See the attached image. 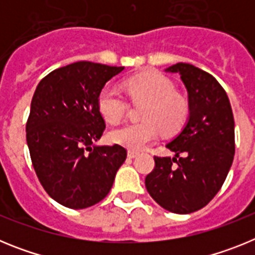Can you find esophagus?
<instances>
[{"label":"esophagus","mask_w":255,"mask_h":255,"mask_svg":"<svg viewBox=\"0 0 255 255\" xmlns=\"http://www.w3.org/2000/svg\"><path fill=\"white\" fill-rule=\"evenodd\" d=\"M139 153L136 152V150H128V157H129V158H135V157H136V155H138Z\"/></svg>","instance_id":"1"}]
</instances>
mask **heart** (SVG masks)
<instances>
[{
    "mask_svg": "<svg viewBox=\"0 0 255 255\" xmlns=\"http://www.w3.org/2000/svg\"><path fill=\"white\" fill-rule=\"evenodd\" d=\"M132 101H145L141 108L143 121L128 124L110 134V140L129 149H143L154 140L159 130L175 132L181 129L189 115L185 97L175 92L170 79L158 73H141L125 82ZM97 107L111 125H119L125 119L128 102L112 85H105L97 97Z\"/></svg>",
    "mask_w": 255,
    "mask_h": 255,
    "instance_id": "b5f03b06",
    "label": "heart"
}]
</instances>
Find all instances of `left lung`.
<instances>
[{"label":"left lung","mask_w":255,"mask_h":255,"mask_svg":"<svg viewBox=\"0 0 255 255\" xmlns=\"http://www.w3.org/2000/svg\"><path fill=\"white\" fill-rule=\"evenodd\" d=\"M167 71L180 74L190 116L166 145L176 157L154 155L145 188L162 208L186 215L206 207L224 185L235 154V124L229 97L211 74L182 62Z\"/></svg>","instance_id":"obj_1"}]
</instances>
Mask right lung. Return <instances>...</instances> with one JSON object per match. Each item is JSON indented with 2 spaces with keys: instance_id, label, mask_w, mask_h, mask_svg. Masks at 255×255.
I'll return each mask as SVG.
<instances>
[{
  "instance_id": "right-lung-1",
  "label": "right lung",
  "mask_w": 255,
  "mask_h": 255,
  "mask_svg": "<svg viewBox=\"0 0 255 255\" xmlns=\"http://www.w3.org/2000/svg\"><path fill=\"white\" fill-rule=\"evenodd\" d=\"M123 70L79 61L53 70L34 92L26 121L31 164L47 194L67 208L101 202L126 159L120 144L92 147L106 129L97 97Z\"/></svg>"
}]
</instances>
